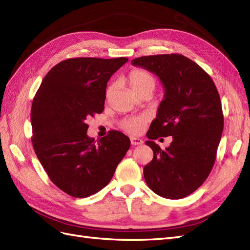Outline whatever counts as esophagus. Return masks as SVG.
Instances as JSON below:
<instances>
[{"label":"esophagus","mask_w":250,"mask_h":250,"mask_svg":"<svg viewBox=\"0 0 250 250\" xmlns=\"http://www.w3.org/2000/svg\"><path fill=\"white\" fill-rule=\"evenodd\" d=\"M131 144L133 146H138V145H142L143 144V140L140 138L137 137H131Z\"/></svg>","instance_id":"obj_1"}]
</instances>
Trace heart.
Listing matches in <instances>:
<instances>
[{
  "instance_id": "heart-1",
  "label": "heart",
  "mask_w": 250,
  "mask_h": 250,
  "mask_svg": "<svg viewBox=\"0 0 250 250\" xmlns=\"http://www.w3.org/2000/svg\"><path fill=\"white\" fill-rule=\"evenodd\" d=\"M127 81L132 88V91L140 95L144 92L150 91L153 92L156 85V79L148 70L144 68H135L132 69L129 76H127ZM111 93V88L107 89V95ZM146 123V118L144 116H138L126 119L123 124L124 129L130 133H138L142 131L143 126Z\"/></svg>"
}]
</instances>
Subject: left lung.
Masks as SVG:
<instances>
[{
    "instance_id": "1",
    "label": "left lung",
    "mask_w": 250,
    "mask_h": 250,
    "mask_svg": "<svg viewBox=\"0 0 250 250\" xmlns=\"http://www.w3.org/2000/svg\"><path fill=\"white\" fill-rule=\"evenodd\" d=\"M133 65L159 77L165 97L146 133V145L154 156L145 166L148 187L166 198L190 195L207 180L216 158L224 129L219 92L205 70L180 54L144 56ZM172 136L170 146L162 150L152 140Z\"/></svg>"
}]
</instances>
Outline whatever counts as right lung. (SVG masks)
<instances>
[{
  "label": "right lung",
  "instance_id": "add662e5",
  "mask_svg": "<svg viewBox=\"0 0 250 250\" xmlns=\"http://www.w3.org/2000/svg\"><path fill=\"white\" fill-rule=\"evenodd\" d=\"M127 58H72L44 77L31 105L34 150L57 187L74 197L97 193L110 183L130 149L124 133L100 140L86 134V119L104 110L107 81Z\"/></svg>",
  "mask_w": 250,
  "mask_h": 250
}]
</instances>
